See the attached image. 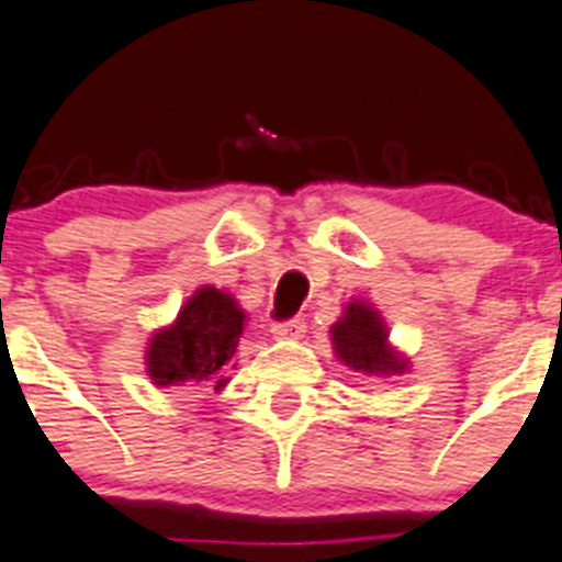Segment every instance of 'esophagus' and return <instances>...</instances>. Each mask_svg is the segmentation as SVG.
<instances>
[{
	"instance_id": "esophagus-1",
	"label": "esophagus",
	"mask_w": 562,
	"mask_h": 562,
	"mask_svg": "<svg viewBox=\"0 0 562 562\" xmlns=\"http://www.w3.org/2000/svg\"><path fill=\"white\" fill-rule=\"evenodd\" d=\"M307 324L305 318H291V322H280L271 327V335H274L277 340H299L302 335H305Z\"/></svg>"
}]
</instances>
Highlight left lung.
Instances as JSON below:
<instances>
[{
	"label": "left lung",
	"mask_w": 562,
	"mask_h": 562,
	"mask_svg": "<svg viewBox=\"0 0 562 562\" xmlns=\"http://www.w3.org/2000/svg\"><path fill=\"white\" fill-rule=\"evenodd\" d=\"M333 349L344 366L371 376L402 374L407 360L387 344V329L369 302H349L344 316L329 327Z\"/></svg>",
	"instance_id": "obj_1"
}]
</instances>
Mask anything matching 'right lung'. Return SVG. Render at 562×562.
I'll use <instances>...</instances> for the list:
<instances>
[{
    "instance_id": "1",
    "label": "right lung",
    "mask_w": 562,
    "mask_h": 562,
    "mask_svg": "<svg viewBox=\"0 0 562 562\" xmlns=\"http://www.w3.org/2000/svg\"><path fill=\"white\" fill-rule=\"evenodd\" d=\"M244 311L229 293L204 285L188 299L175 324L157 329L146 346V374L155 385L204 382L222 391L244 335Z\"/></svg>"
}]
</instances>
